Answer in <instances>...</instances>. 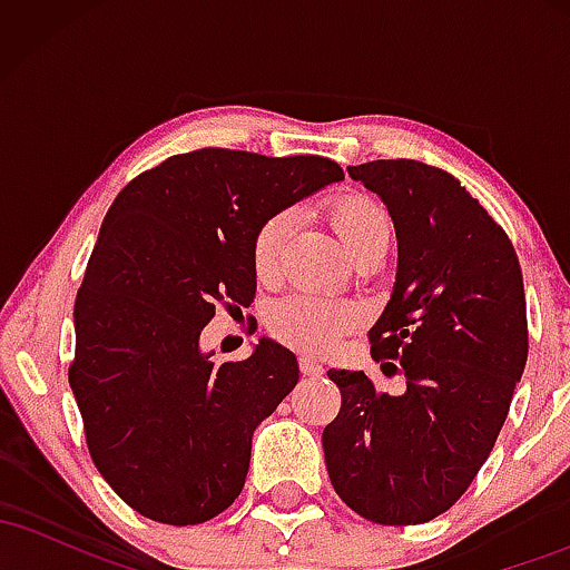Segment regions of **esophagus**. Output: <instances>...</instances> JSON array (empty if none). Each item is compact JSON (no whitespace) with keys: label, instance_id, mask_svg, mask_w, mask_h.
I'll list each match as a JSON object with an SVG mask.
<instances>
[{"label":"esophagus","instance_id":"esophagus-1","mask_svg":"<svg viewBox=\"0 0 570 570\" xmlns=\"http://www.w3.org/2000/svg\"><path fill=\"white\" fill-rule=\"evenodd\" d=\"M299 372L307 377H318L324 375V367L313 356H299Z\"/></svg>","mask_w":570,"mask_h":570}]
</instances>
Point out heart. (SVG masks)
<instances>
[{
    "label": "heart",
    "instance_id": "b5f03b06",
    "mask_svg": "<svg viewBox=\"0 0 570 570\" xmlns=\"http://www.w3.org/2000/svg\"><path fill=\"white\" fill-rule=\"evenodd\" d=\"M326 219L332 230L343 240L353 259L367 254L372 246L389 244L391 222L385 208L372 195L364 193H340L326 203ZM292 214H271L257 227L252 238V265L259 281H273L278 276L281 254L286 238L292 233ZM358 322L356 307L343 299L311 297V294H294L281 299L267 313V326L278 340L297 351L326 353L337 345V340L351 332Z\"/></svg>",
    "mask_w": 570,
    "mask_h": 570
}]
</instances>
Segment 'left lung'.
<instances>
[{
	"mask_svg": "<svg viewBox=\"0 0 570 570\" xmlns=\"http://www.w3.org/2000/svg\"><path fill=\"white\" fill-rule=\"evenodd\" d=\"M394 219L396 284L370 330L383 375L330 370L340 412L324 429L335 493L377 525H421L466 493L507 421L528 362L522 271L509 235L453 174L417 160L348 166Z\"/></svg>",
	"mask_w": 570,
	"mask_h": 570,
	"instance_id": "1",
	"label": "left lung"
}]
</instances>
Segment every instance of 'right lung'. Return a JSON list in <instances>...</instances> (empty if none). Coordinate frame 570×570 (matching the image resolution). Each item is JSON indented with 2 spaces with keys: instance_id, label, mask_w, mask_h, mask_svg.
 Here are the masks:
<instances>
[{
  "instance_id": "add662e5",
  "label": "right lung",
  "mask_w": 570,
  "mask_h": 570,
  "mask_svg": "<svg viewBox=\"0 0 570 570\" xmlns=\"http://www.w3.org/2000/svg\"><path fill=\"white\" fill-rule=\"evenodd\" d=\"M340 179L318 155L206 147L139 174L109 206L77 292L69 385L96 469L139 514L198 525L244 490L254 429L297 385V358L263 337L217 364L200 332L217 305H252L257 227Z\"/></svg>"
}]
</instances>
